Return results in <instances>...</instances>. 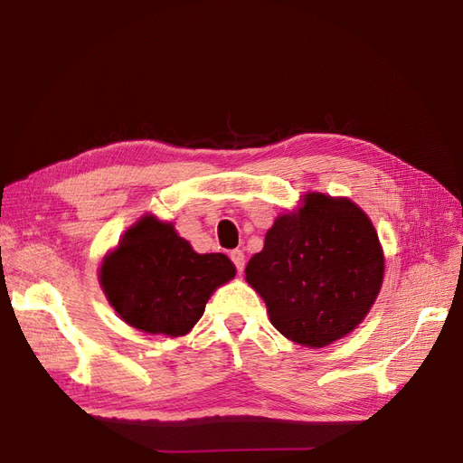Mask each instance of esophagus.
<instances>
[{"mask_svg":"<svg viewBox=\"0 0 463 463\" xmlns=\"http://www.w3.org/2000/svg\"><path fill=\"white\" fill-rule=\"evenodd\" d=\"M231 260L234 262V267H237V270H239V274H242V270H244V252L242 250H232L231 252Z\"/></svg>","mask_w":463,"mask_h":463,"instance_id":"obj_1","label":"esophagus"}]
</instances>
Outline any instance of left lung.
Returning a JSON list of instances; mask_svg holds the SVG:
<instances>
[{
	"mask_svg": "<svg viewBox=\"0 0 463 463\" xmlns=\"http://www.w3.org/2000/svg\"><path fill=\"white\" fill-rule=\"evenodd\" d=\"M244 274L284 338L324 348L366 318L382 288L383 250L356 203L307 193L274 219Z\"/></svg>",
	"mask_w": 463,
	"mask_h": 463,
	"instance_id": "8db88e82",
	"label": "left lung"
}]
</instances>
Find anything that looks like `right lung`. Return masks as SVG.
Listing matches in <instances>:
<instances>
[{
  "instance_id": "1",
  "label": "right lung",
  "mask_w": 463,
  "mask_h": 463,
  "mask_svg": "<svg viewBox=\"0 0 463 463\" xmlns=\"http://www.w3.org/2000/svg\"><path fill=\"white\" fill-rule=\"evenodd\" d=\"M234 274L226 254L194 252L173 222L143 214L103 257L99 284L129 326L179 338L193 330L213 292Z\"/></svg>"
}]
</instances>
